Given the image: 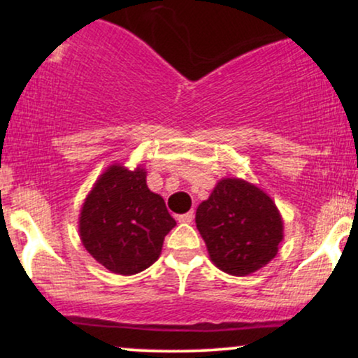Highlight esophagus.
Instances as JSON below:
<instances>
[{"instance_id":"1","label":"esophagus","mask_w":358,"mask_h":358,"mask_svg":"<svg viewBox=\"0 0 358 358\" xmlns=\"http://www.w3.org/2000/svg\"><path fill=\"white\" fill-rule=\"evenodd\" d=\"M193 220V212H187V213H182V215H178V222H182V224H190Z\"/></svg>"}]
</instances>
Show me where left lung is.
<instances>
[{
    "label": "left lung",
    "instance_id": "8db88e82",
    "mask_svg": "<svg viewBox=\"0 0 358 358\" xmlns=\"http://www.w3.org/2000/svg\"><path fill=\"white\" fill-rule=\"evenodd\" d=\"M196 229L217 268L248 276L278 254L282 219L273 199L241 178H224L196 208Z\"/></svg>",
    "mask_w": 358,
    "mask_h": 358
}]
</instances>
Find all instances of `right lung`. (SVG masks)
I'll list each match as a JSON object with an SVG mask.
<instances>
[{
  "instance_id": "add662e5",
  "label": "right lung",
  "mask_w": 358,
  "mask_h": 358,
  "mask_svg": "<svg viewBox=\"0 0 358 358\" xmlns=\"http://www.w3.org/2000/svg\"><path fill=\"white\" fill-rule=\"evenodd\" d=\"M175 225L165 200L148 188L145 168L127 170L119 163L97 178L79 217L85 250L110 273L122 276L150 268Z\"/></svg>"
}]
</instances>
